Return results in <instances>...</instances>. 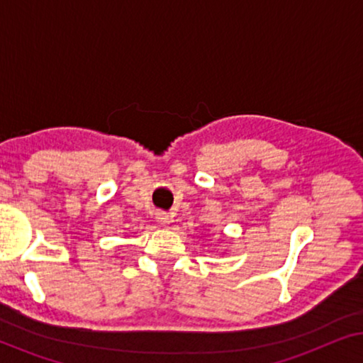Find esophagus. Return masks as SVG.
Returning a JSON list of instances; mask_svg holds the SVG:
<instances>
[{"label": "esophagus", "instance_id": "1", "mask_svg": "<svg viewBox=\"0 0 363 363\" xmlns=\"http://www.w3.org/2000/svg\"><path fill=\"white\" fill-rule=\"evenodd\" d=\"M155 220L158 221V225H163V226L170 225V216H168V213L165 211H158Z\"/></svg>", "mask_w": 363, "mask_h": 363}]
</instances>
